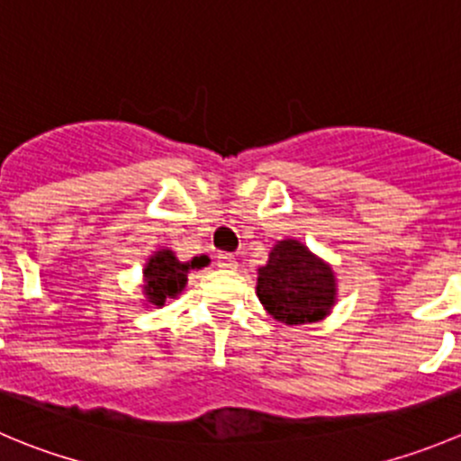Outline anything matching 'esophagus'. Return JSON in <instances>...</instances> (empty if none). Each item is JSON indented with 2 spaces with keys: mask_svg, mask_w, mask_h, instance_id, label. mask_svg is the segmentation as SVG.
Returning a JSON list of instances; mask_svg holds the SVG:
<instances>
[{
  "mask_svg": "<svg viewBox=\"0 0 461 461\" xmlns=\"http://www.w3.org/2000/svg\"><path fill=\"white\" fill-rule=\"evenodd\" d=\"M218 267H222V270H236V267H239V261H236L234 254L222 252L221 257H218Z\"/></svg>",
  "mask_w": 461,
  "mask_h": 461,
  "instance_id": "obj_1",
  "label": "esophagus"
}]
</instances>
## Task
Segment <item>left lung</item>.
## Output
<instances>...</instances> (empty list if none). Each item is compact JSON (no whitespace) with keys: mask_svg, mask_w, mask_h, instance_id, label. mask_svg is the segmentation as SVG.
I'll return each mask as SVG.
<instances>
[{"mask_svg":"<svg viewBox=\"0 0 461 461\" xmlns=\"http://www.w3.org/2000/svg\"><path fill=\"white\" fill-rule=\"evenodd\" d=\"M257 297L276 321L288 326L324 320L338 299V279L324 258L302 240H276L257 272Z\"/></svg>","mask_w":461,"mask_h":461,"instance_id":"obj_1","label":"left lung"}]
</instances>
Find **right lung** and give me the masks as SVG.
<instances>
[{"label": "right lung", "instance_id": "obj_1", "mask_svg": "<svg viewBox=\"0 0 461 461\" xmlns=\"http://www.w3.org/2000/svg\"><path fill=\"white\" fill-rule=\"evenodd\" d=\"M209 263V257H194L191 261H180L176 252L168 248H159L146 261L141 270V293L146 306L162 308L164 303L177 299L186 288L191 270H200Z\"/></svg>", "mask_w": 461, "mask_h": 461}]
</instances>
